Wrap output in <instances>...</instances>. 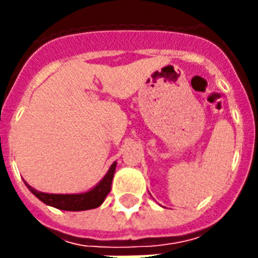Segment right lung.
I'll return each mask as SVG.
<instances>
[{"label": "right lung", "instance_id": "add662e5", "mask_svg": "<svg viewBox=\"0 0 258 258\" xmlns=\"http://www.w3.org/2000/svg\"><path fill=\"white\" fill-rule=\"evenodd\" d=\"M115 169H116V162L112 163L108 172L105 174V176L96 187H93L92 190L87 192H83V194H46V192L34 190L29 184H26V186L38 200L49 206H53L60 210H70V212L88 210V209L99 208L103 204L107 194L111 191V183H112Z\"/></svg>", "mask_w": 258, "mask_h": 258}]
</instances>
